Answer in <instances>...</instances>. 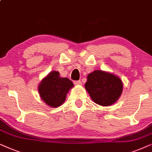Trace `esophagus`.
<instances>
[{
  "label": "esophagus",
  "mask_w": 152,
  "mask_h": 152,
  "mask_svg": "<svg viewBox=\"0 0 152 152\" xmlns=\"http://www.w3.org/2000/svg\"><path fill=\"white\" fill-rule=\"evenodd\" d=\"M74 85H80L82 84V83H81V81L80 80L74 81Z\"/></svg>",
  "instance_id": "obj_1"
}]
</instances>
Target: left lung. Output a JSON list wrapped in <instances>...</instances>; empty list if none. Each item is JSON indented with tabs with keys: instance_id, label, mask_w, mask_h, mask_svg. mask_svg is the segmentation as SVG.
I'll return each instance as SVG.
<instances>
[{
	"instance_id": "8db88e82",
	"label": "left lung",
	"mask_w": 152,
	"mask_h": 152,
	"mask_svg": "<svg viewBox=\"0 0 152 152\" xmlns=\"http://www.w3.org/2000/svg\"><path fill=\"white\" fill-rule=\"evenodd\" d=\"M85 88L94 102L102 106H109L121 95L123 83L114 74L96 70L87 76Z\"/></svg>"
}]
</instances>
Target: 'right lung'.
<instances>
[{
  "mask_svg": "<svg viewBox=\"0 0 152 152\" xmlns=\"http://www.w3.org/2000/svg\"><path fill=\"white\" fill-rule=\"evenodd\" d=\"M59 72H52L40 83L38 91L42 100L52 107L61 105L65 100L73 83L67 78H61Z\"/></svg>",
  "mask_w": 152,
  "mask_h": 152,
  "instance_id": "obj_1",
  "label": "right lung"
}]
</instances>
